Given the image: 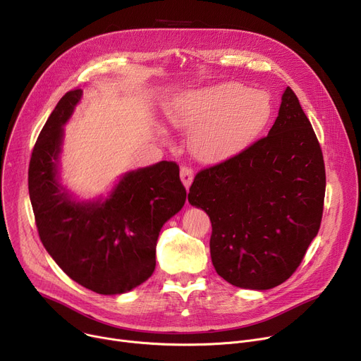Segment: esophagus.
<instances>
[{"instance_id": "esophagus-1", "label": "esophagus", "mask_w": 361, "mask_h": 361, "mask_svg": "<svg viewBox=\"0 0 361 361\" xmlns=\"http://www.w3.org/2000/svg\"><path fill=\"white\" fill-rule=\"evenodd\" d=\"M193 176H195V171L192 166H187V165H183L181 169H180V177H181V181L183 184L185 185V188L190 187L192 181H193Z\"/></svg>"}]
</instances>
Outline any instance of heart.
<instances>
[{"label": "heart", "mask_w": 361, "mask_h": 361, "mask_svg": "<svg viewBox=\"0 0 361 361\" xmlns=\"http://www.w3.org/2000/svg\"><path fill=\"white\" fill-rule=\"evenodd\" d=\"M176 126L193 130L192 150L206 162L228 159L250 146L274 117L264 90L226 82L187 92L168 105Z\"/></svg>", "instance_id": "1"}]
</instances>
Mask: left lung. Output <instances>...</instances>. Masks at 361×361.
<instances>
[{"mask_svg":"<svg viewBox=\"0 0 361 361\" xmlns=\"http://www.w3.org/2000/svg\"><path fill=\"white\" fill-rule=\"evenodd\" d=\"M325 187L319 140L287 87L269 135L200 169L188 192V202L211 218L218 275L250 290L287 281L317 235Z\"/></svg>","mask_w":361,"mask_h":361,"instance_id":"1","label":"left lung"}]
</instances>
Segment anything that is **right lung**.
I'll use <instances>...</instances> for the list:
<instances>
[{
	"mask_svg": "<svg viewBox=\"0 0 361 361\" xmlns=\"http://www.w3.org/2000/svg\"><path fill=\"white\" fill-rule=\"evenodd\" d=\"M82 89L59 101L33 146L29 196L39 238L56 264L82 287L123 294L155 271L162 225L185 202L177 162L161 161L131 171L104 202H73L56 181L63 126Z\"/></svg>",
	"mask_w": 361,
	"mask_h": 361,
	"instance_id": "add662e5",
	"label": "right lung"
}]
</instances>
